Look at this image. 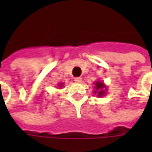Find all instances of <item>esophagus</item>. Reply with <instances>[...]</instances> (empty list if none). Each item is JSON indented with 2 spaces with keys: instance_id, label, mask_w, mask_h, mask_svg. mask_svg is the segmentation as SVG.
I'll return each instance as SVG.
<instances>
[{
  "instance_id": "obj_1",
  "label": "esophagus",
  "mask_w": 152,
  "mask_h": 152,
  "mask_svg": "<svg viewBox=\"0 0 152 152\" xmlns=\"http://www.w3.org/2000/svg\"><path fill=\"white\" fill-rule=\"evenodd\" d=\"M74 81L77 82V83H80L82 81V78L81 77H75L74 78Z\"/></svg>"
}]
</instances>
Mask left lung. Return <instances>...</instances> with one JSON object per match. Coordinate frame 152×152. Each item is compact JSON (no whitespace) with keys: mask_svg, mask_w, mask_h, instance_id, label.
Instances as JSON below:
<instances>
[{"mask_svg":"<svg viewBox=\"0 0 152 152\" xmlns=\"http://www.w3.org/2000/svg\"><path fill=\"white\" fill-rule=\"evenodd\" d=\"M94 84H95V86H96L95 88L96 89V91H94V93L97 94V96L98 97L104 96L106 95V91H105L106 86L103 84V82H102V81H96Z\"/></svg>","mask_w":152,"mask_h":152,"instance_id":"1","label":"left lung"}]
</instances>
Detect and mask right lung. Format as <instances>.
<instances>
[{
    "mask_svg": "<svg viewBox=\"0 0 152 152\" xmlns=\"http://www.w3.org/2000/svg\"><path fill=\"white\" fill-rule=\"evenodd\" d=\"M58 86H59V88H61V87L63 86V84H62V83H59V85H58Z\"/></svg>",
    "mask_w": 152,
    "mask_h": 152,
    "instance_id": "add662e5",
    "label": "right lung"
}]
</instances>
